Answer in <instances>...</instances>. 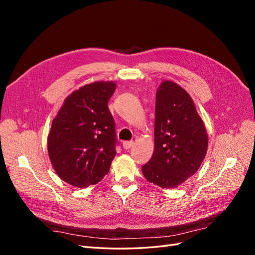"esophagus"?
<instances>
[{
    "label": "esophagus",
    "instance_id": "obj_1",
    "mask_svg": "<svg viewBox=\"0 0 255 255\" xmlns=\"http://www.w3.org/2000/svg\"><path fill=\"white\" fill-rule=\"evenodd\" d=\"M133 144H134L133 141H125V142H123V148H125L126 150H128V149H129L130 146H132Z\"/></svg>",
    "mask_w": 255,
    "mask_h": 255
}]
</instances>
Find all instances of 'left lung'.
Returning <instances> with one entry per match:
<instances>
[{
  "label": "left lung",
  "instance_id": "left-lung-1",
  "mask_svg": "<svg viewBox=\"0 0 255 255\" xmlns=\"http://www.w3.org/2000/svg\"><path fill=\"white\" fill-rule=\"evenodd\" d=\"M154 152L141 167L145 180L175 188L194 175L205 157L207 134L190 96L164 81L156 91Z\"/></svg>",
  "mask_w": 255,
  "mask_h": 255
}]
</instances>
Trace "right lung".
<instances>
[{
  "instance_id": "obj_1",
  "label": "right lung",
  "mask_w": 255,
  "mask_h": 255,
  "mask_svg": "<svg viewBox=\"0 0 255 255\" xmlns=\"http://www.w3.org/2000/svg\"><path fill=\"white\" fill-rule=\"evenodd\" d=\"M113 82H95L73 91L52 121L51 163L61 180L84 188L99 183L116 155L115 121L109 110Z\"/></svg>"
}]
</instances>
